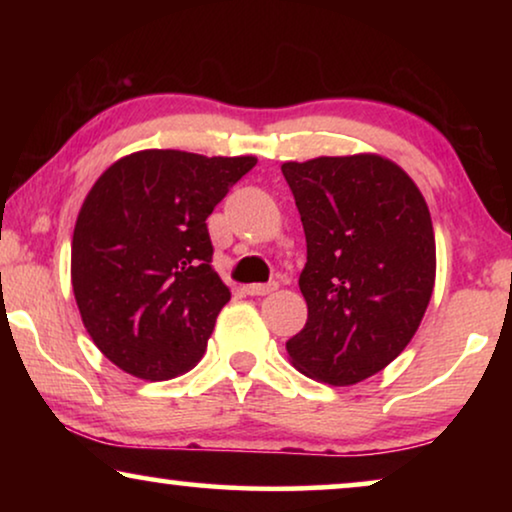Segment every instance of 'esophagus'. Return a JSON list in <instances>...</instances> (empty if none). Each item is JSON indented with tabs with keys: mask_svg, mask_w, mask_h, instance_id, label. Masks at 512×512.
I'll list each match as a JSON object with an SVG mask.
<instances>
[{
	"mask_svg": "<svg viewBox=\"0 0 512 512\" xmlns=\"http://www.w3.org/2000/svg\"><path fill=\"white\" fill-rule=\"evenodd\" d=\"M249 296H268V293L277 291V282H268V284H249L247 289Z\"/></svg>",
	"mask_w": 512,
	"mask_h": 512,
	"instance_id": "34e87169",
	"label": "esophagus"
}]
</instances>
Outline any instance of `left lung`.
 <instances>
[{
	"label": "left lung",
	"mask_w": 512,
	"mask_h": 512,
	"mask_svg": "<svg viewBox=\"0 0 512 512\" xmlns=\"http://www.w3.org/2000/svg\"><path fill=\"white\" fill-rule=\"evenodd\" d=\"M282 174L307 242V324L286 352L303 375L349 387L389 366L422 324L436 282L429 207L375 153L284 163Z\"/></svg>",
	"instance_id": "8db88e82"
}]
</instances>
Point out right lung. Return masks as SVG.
Returning a JSON list of instances; mask_svg holds the SVG:
<instances>
[{"instance_id": "1", "label": "right lung", "mask_w": 512, "mask_h": 512, "mask_svg": "<svg viewBox=\"0 0 512 512\" xmlns=\"http://www.w3.org/2000/svg\"><path fill=\"white\" fill-rule=\"evenodd\" d=\"M254 165L149 149L116 160L90 188L74 226V298L97 349L125 373L172 380L202 359L230 300L207 216Z\"/></svg>"}]
</instances>
